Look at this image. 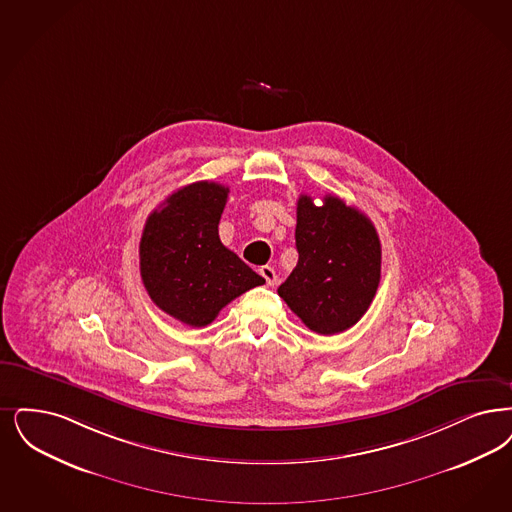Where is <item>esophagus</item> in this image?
Masks as SVG:
<instances>
[{
  "label": "esophagus",
  "mask_w": 512,
  "mask_h": 512,
  "mask_svg": "<svg viewBox=\"0 0 512 512\" xmlns=\"http://www.w3.org/2000/svg\"><path fill=\"white\" fill-rule=\"evenodd\" d=\"M259 272H261V276L265 278L266 286H274V284H276L278 276H276V270H274L272 266H261V268H259Z\"/></svg>",
  "instance_id": "1"
}]
</instances>
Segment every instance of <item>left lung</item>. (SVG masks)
Returning <instances> with one entry per match:
<instances>
[{
	"label": "left lung",
	"mask_w": 512,
	"mask_h": 512,
	"mask_svg": "<svg viewBox=\"0 0 512 512\" xmlns=\"http://www.w3.org/2000/svg\"><path fill=\"white\" fill-rule=\"evenodd\" d=\"M299 261L278 295L308 329L335 335L368 310L381 280V242L368 217L328 194L324 204L297 202Z\"/></svg>",
	"instance_id": "obj_1"
}]
</instances>
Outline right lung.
Segmentation results:
<instances>
[{"label": "right lung", "mask_w": 512, "mask_h": 512, "mask_svg": "<svg viewBox=\"0 0 512 512\" xmlns=\"http://www.w3.org/2000/svg\"><path fill=\"white\" fill-rule=\"evenodd\" d=\"M228 186L186 184L146 219L139 259L150 299L192 328L211 324L221 308L265 284L219 238Z\"/></svg>", "instance_id": "add662e5"}]
</instances>
